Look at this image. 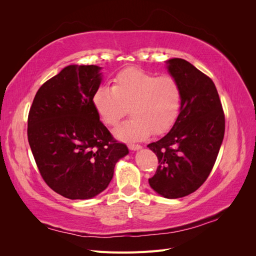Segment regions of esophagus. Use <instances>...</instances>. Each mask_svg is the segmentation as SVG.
I'll list each match as a JSON object with an SVG mask.
<instances>
[{
	"label": "esophagus",
	"mask_w": 256,
	"mask_h": 256,
	"mask_svg": "<svg viewBox=\"0 0 256 256\" xmlns=\"http://www.w3.org/2000/svg\"><path fill=\"white\" fill-rule=\"evenodd\" d=\"M129 150H134V152H136V150H142V146L141 145H138V144H129Z\"/></svg>",
	"instance_id": "obj_1"
}]
</instances>
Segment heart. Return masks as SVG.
I'll return each instance as SVG.
<instances>
[{
    "label": "heart",
    "mask_w": 256,
    "mask_h": 256,
    "mask_svg": "<svg viewBox=\"0 0 256 256\" xmlns=\"http://www.w3.org/2000/svg\"><path fill=\"white\" fill-rule=\"evenodd\" d=\"M182 98L180 85L174 76L127 68L115 76L113 86L102 85L96 90L92 106L109 126L118 125L130 106L132 118L116 128L114 136L122 141H140L173 126Z\"/></svg>",
    "instance_id": "b5f03b06"
}]
</instances>
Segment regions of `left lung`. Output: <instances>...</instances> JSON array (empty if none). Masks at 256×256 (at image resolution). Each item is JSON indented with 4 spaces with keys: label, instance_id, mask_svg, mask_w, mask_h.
I'll list each match as a JSON object with an SVG mask.
<instances>
[{
    "label": "left lung",
    "instance_id": "8db88e82",
    "mask_svg": "<svg viewBox=\"0 0 256 256\" xmlns=\"http://www.w3.org/2000/svg\"><path fill=\"white\" fill-rule=\"evenodd\" d=\"M170 76L182 88V106L171 130L147 145L159 166L148 180L166 198L198 190L210 174L223 141L226 120L218 92L210 78L182 58L166 60Z\"/></svg>",
    "mask_w": 256,
    "mask_h": 256
}]
</instances>
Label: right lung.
<instances>
[{"label":"right lung","mask_w":256,"mask_h":256,"mask_svg":"<svg viewBox=\"0 0 256 256\" xmlns=\"http://www.w3.org/2000/svg\"><path fill=\"white\" fill-rule=\"evenodd\" d=\"M102 69L66 66L42 85L28 113V138L38 170L53 191L70 200H88L106 190L115 164L129 154L92 106Z\"/></svg>","instance_id":"1"}]
</instances>
